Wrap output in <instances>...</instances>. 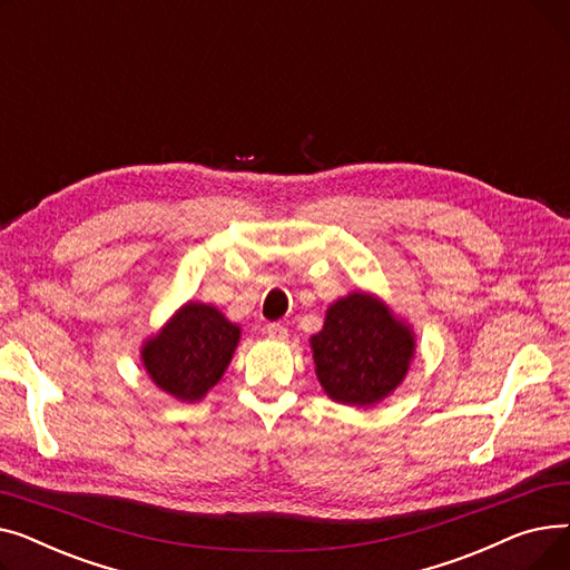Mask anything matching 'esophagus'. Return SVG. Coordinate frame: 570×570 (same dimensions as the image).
<instances>
[{"label":"esophagus","instance_id":"obj_1","mask_svg":"<svg viewBox=\"0 0 570 570\" xmlns=\"http://www.w3.org/2000/svg\"><path fill=\"white\" fill-rule=\"evenodd\" d=\"M267 335L273 337V340L284 342V340L288 337V331H286V327H284L282 323H267Z\"/></svg>","mask_w":570,"mask_h":570}]
</instances>
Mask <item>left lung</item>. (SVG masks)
I'll return each mask as SVG.
<instances>
[{"instance_id":"8db88e82","label":"left lung","mask_w":570,"mask_h":570,"mask_svg":"<svg viewBox=\"0 0 570 570\" xmlns=\"http://www.w3.org/2000/svg\"><path fill=\"white\" fill-rule=\"evenodd\" d=\"M316 376L335 402L370 406L402 383L413 335L376 297L351 293L325 314V325L312 337Z\"/></svg>"}]
</instances>
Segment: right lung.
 <instances>
[{"mask_svg": "<svg viewBox=\"0 0 570 570\" xmlns=\"http://www.w3.org/2000/svg\"><path fill=\"white\" fill-rule=\"evenodd\" d=\"M237 340L239 327L222 312L189 303L142 346V363L161 391L183 402H198L224 376Z\"/></svg>", "mask_w": 570, "mask_h": 570, "instance_id": "right-lung-1", "label": "right lung"}]
</instances>
